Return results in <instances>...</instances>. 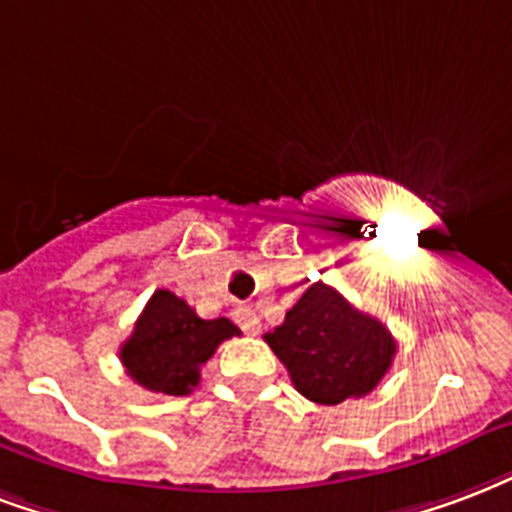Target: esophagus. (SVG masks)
<instances>
[{"label":"esophagus","mask_w":512,"mask_h":512,"mask_svg":"<svg viewBox=\"0 0 512 512\" xmlns=\"http://www.w3.org/2000/svg\"><path fill=\"white\" fill-rule=\"evenodd\" d=\"M233 317H236V323L244 328L246 333H257L260 331V314L252 309V306H236V312H233Z\"/></svg>","instance_id":"34e87169"}]
</instances>
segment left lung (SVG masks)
<instances>
[{
  "instance_id": "left-lung-1",
  "label": "left lung",
  "mask_w": 512,
  "mask_h": 512,
  "mask_svg": "<svg viewBox=\"0 0 512 512\" xmlns=\"http://www.w3.org/2000/svg\"><path fill=\"white\" fill-rule=\"evenodd\" d=\"M266 342L287 366L295 391L328 407L372 393L396 355L391 331L323 282L298 298Z\"/></svg>"
}]
</instances>
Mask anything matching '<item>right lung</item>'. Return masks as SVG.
<instances>
[{
	"label": "right lung",
	"instance_id": "1",
	"mask_svg": "<svg viewBox=\"0 0 512 512\" xmlns=\"http://www.w3.org/2000/svg\"><path fill=\"white\" fill-rule=\"evenodd\" d=\"M238 333L227 317L203 320L184 298L157 290L138 317L132 336L121 344L119 358L140 388L187 396L200 382L203 363L219 344Z\"/></svg>",
	"mask_w": 512,
	"mask_h": 512
}]
</instances>
